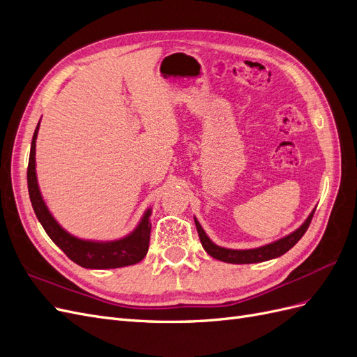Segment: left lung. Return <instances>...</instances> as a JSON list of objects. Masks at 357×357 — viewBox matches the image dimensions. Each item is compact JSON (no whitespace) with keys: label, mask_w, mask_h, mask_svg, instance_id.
I'll use <instances>...</instances> for the list:
<instances>
[{"label":"left lung","mask_w":357,"mask_h":357,"mask_svg":"<svg viewBox=\"0 0 357 357\" xmlns=\"http://www.w3.org/2000/svg\"><path fill=\"white\" fill-rule=\"evenodd\" d=\"M312 214H314V210L310 213L305 222L302 223L298 229L284 235L283 238H278L273 243H268L265 245L255 247V248H228V247H222V245L214 244L210 240V236L202 229V226L198 222V219L197 218H193V219H195L197 231H198L204 250L207 252L211 257L218 259V261H222V262H228V264H259V262L269 261V259H275L278 256L284 255L286 252H289L290 248L302 238V235H304L305 231L308 229V226L312 219Z\"/></svg>","instance_id":"left-lung-1"}]
</instances>
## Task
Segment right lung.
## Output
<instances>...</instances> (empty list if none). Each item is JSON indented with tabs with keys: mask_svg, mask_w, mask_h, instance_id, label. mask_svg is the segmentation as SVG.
I'll list each match as a JSON object with an SVG mask.
<instances>
[{
	"mask_svg": "<svg viewBox=\"0 0 357 357\" xmlns=\"http://www.w3.org/2000/svg\"><path fill=\"white\" fill-rule=\"evenodd\" d=\"M40 122L32 135L31 152L28 162V192L32 208L37 215L38 222L45 228L49 238L55 243L61 250L66 253L73 262L88 269H112L122 268L128 265L138 264L143 261L149 250L150 241V214L152 207L146 208L142 219L135 228L125 236L116 240H84L70 234L61 223L53 218L47 204L43 198L37 178V164H36V142L38 137Z\"/></svg>",
	"mask_w": 357,
	"mask_h": 357,
	"instance_id": "1",
	"label": "right lung"
}]
</instances>
